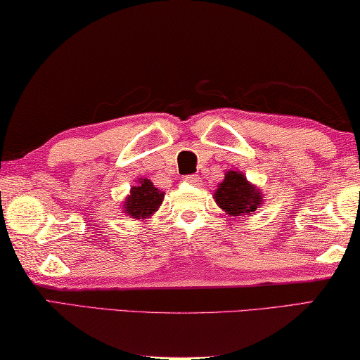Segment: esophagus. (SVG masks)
I'll list each match as a JSON object with an SVG mask.
<instances>
[{"instance_id":"esophagus-1","label":"esophagus","mask_w":360,"mask_h":360,"mask_svg":"<svg viewBox=\"0 0 360 360\" xmlns=\"http://www.w3.org/2000/svg\"><path fill=\"white\" fill-rule=\"evenodd\" d=\"M185 181H186V184H191V185H199V184H201V176L188 175V176H185Z\"/></svg>"}]
</instances>
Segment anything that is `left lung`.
I'll use <instances>...</instances> for the list:
<instances>
[{"label": "left lung", "mask_w": 360, "mask_h": 360, "mask_svg": "<svg viewBox=\"0 0 360 360\" xmlns=\"http://www.w3.org/2000/svg\"><path fill=\"white\" fill-rule=\"evenodd\" d=\"M214 201L228 217L240 220L255 214L264 204L260 188L247 180L240 170H228L214 191Z\"/></svg>", "instance_id": "obj_1"}]
</instances>
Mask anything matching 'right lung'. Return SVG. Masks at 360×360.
Returning <instances> with one entry per match:
<instances>
[{
    "label": "right lung",
    "instance_id": "add662e5",
    "mask_svg": "<svg viewBox=\"0 0 360 360\" xmlns=\"http://www.w3.org/2000/svg\"><path fill=\"white\" fill-rule=\"evenodd\" d=\"M166 193L158 190L148 179L135 180V186L122 201V214L131 217L134 220L146 221L162 204Z\"/></svg>",
    "mask_w": 360,
    "mask_h": 360
}]
</instances>
